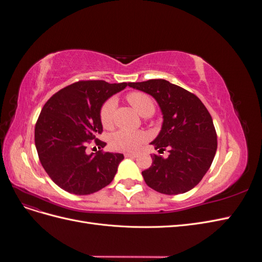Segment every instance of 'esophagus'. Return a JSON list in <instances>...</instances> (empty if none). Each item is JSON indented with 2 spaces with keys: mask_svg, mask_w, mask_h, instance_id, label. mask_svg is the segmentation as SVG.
I'll use <instances>...</instances> for the list:
<instances>
[{
  "mask_svg": "<svg viewBox=\"0 0 262 262\" xmlns=\"http://www.w3.org/2000/svg\"><path fill=\"white\" fill-rule=\"evenodd\" d=\"M138 156V153H125L124 154V157H137Z\"/></svg>",
  "mask_w": 262,
  "mask_h": 262,
  "instance_id": "34e87169",
  "label": "esophagus"
}]
</instances>
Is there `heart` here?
I'll use <instances>...</instances> for the list:
<instances>
[{
    "label": "heart",
    "instance_id": "b5f03b06",
    "mask_svg": "<svg viewBox=\"0 0 262 262\" xmlns=\"http://www.w3.org/2000/svg\"><path fill=\"white\" fill-rule=\"evenodd\" d=\"M126 99L131 106L137 110L142 117H149L155 112V105L148 95L141 92H133L128 94ZM116 99L109 98L105 101L100 109V121L105 128H110L114 121V110L116 108ZM146 136L142 131H126L119 130L110 138V145L117 150L133 152L145 141Z\"/></svg>",
    "mask_w": 262,
    "mask_h": 262
}]
</instances>
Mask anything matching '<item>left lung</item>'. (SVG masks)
Here are the masks:
<instances>
[{"label": "left lung", "instance_id": "1", "mask_svg": "<svg viewBox=\"0 0 262 262\" xmlns=\"http://www.w3.org/2000/svg\"><path fill=\"white\" fill-rule=\"evenodd\" d=\"M132 89L154 97L163 114L162 129L150 142L158 152L142 171L146 185L164 194L185 193L209 170L217 148L216 132L208 109L194 94L166 80L129 83Z\"/></svg>", "mask_w": 262, "mask_h": 262}]
</instances>
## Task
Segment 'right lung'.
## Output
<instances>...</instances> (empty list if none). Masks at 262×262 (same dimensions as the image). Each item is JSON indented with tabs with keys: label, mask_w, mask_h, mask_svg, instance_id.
Wrapping results in <instances>:
<instances>
[{
	"label": "right lung",
	"mask_w": 262,
	"mask_h": 262,
	"mask_svg": "<svg viewBox=\"0 0 262 262\" xmlns=\"http://www.w3.org/2000/svg\"><path fill=\"white\" fill-rule=\"evenodd\" d=\"M126 83L80 81L71 84L46 102L35 126L39 160L55 185L66 191L86 195L113 181L123 154L98 150L86 154L87 143L102 132L100 109Z\"/></svg>",
	"instance_id": "1"
}]
</instances>
